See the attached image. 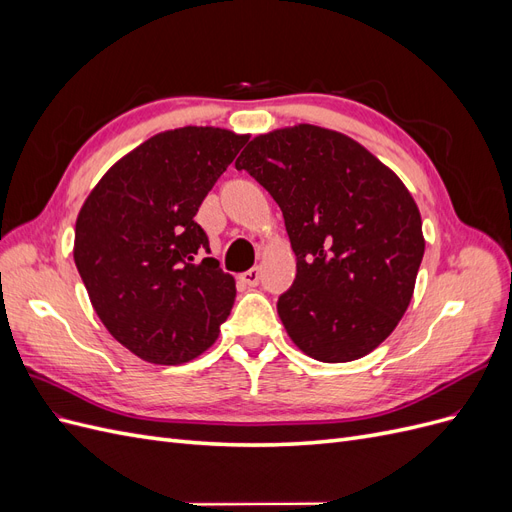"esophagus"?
I'll use <instances>...</instances> for the list:
<instances>
[{
  "label": "esophagus",
  "instance_id": "34e87169",
  "mask_svg": "<svg viewBox=\"0 0 512 512\" xmlns=\"http://www.w3.org/2000/svg\"><path fill=\"white\" fill-rule=\"evenodd\" d=\"M239 282L245 284V286H258V282H260V271H258V267H252V269L243 271V273L239 275Z\"/></svg>",
  "mask_w": 512,
  "mask_h": 512
}]
</instances>
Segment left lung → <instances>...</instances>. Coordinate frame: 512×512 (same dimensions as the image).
<instances>
[{
    "mask_svg": "<svg viewBox=\"0 0 512 512\" xmlns=\"http://www.w3.org/2000/svg\"><path fill=\"white\" fill-rule=\"evenodd\" d=\"M280 205L297 277L277 314L301 352L348 363L376 350L412 301L421 211L354 138L297 123L254 136L235 162Z\"/></svg>",
    "mask_w": 512,
    "mask_h": 512,
    "instance_id": "left-lung-1",
    "label": "left lung"
}]
</instances>
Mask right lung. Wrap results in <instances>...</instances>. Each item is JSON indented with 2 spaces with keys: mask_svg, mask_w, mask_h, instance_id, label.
Segmentation results:
<instances>
[{
  "mask_svg": "<svg viewBox=\"0 0 512 512\" xmlns=\"http://www.w3.org/2000/svg\"><path fill=\"white\" fill-rule=\"evenodd\" d=\"M247 134L185 126L147 138L89 192L74 262L98 318L138 359L181 365L213 346L237 297L194 215Z\"/></svg>",
  "mask_w": 512,
  "mask_h": 512,
  "instance_id": "add662e5",
  "label": "right lung"
}]
</instances>
